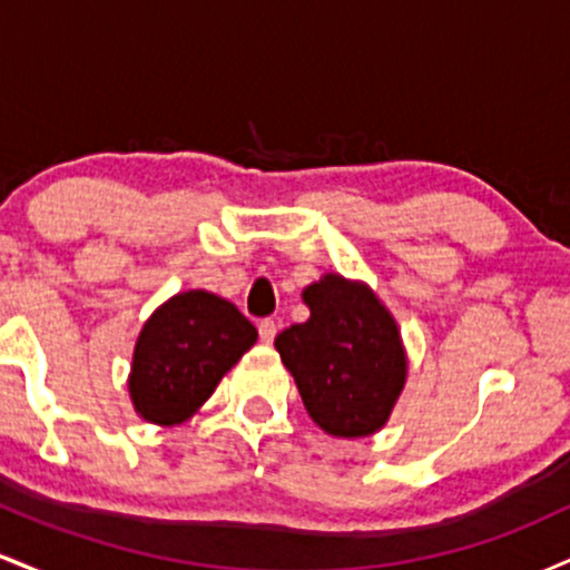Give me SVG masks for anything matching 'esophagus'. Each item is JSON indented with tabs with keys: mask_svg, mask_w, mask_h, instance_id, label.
I'll return each instance as SVG.
<instances>
[{
	"mask_svg": "<svg viewBox=\"0 0 570 570\" xmlns=\"http://www.w3.org/2000/svg\"><path fill=\"white\" fill-rule=\"evenodd\" d=\"M276 332H278V326L273 318H263V322H259V340H263V343H273Z\"/></svg>",
	"mask_w": 570,
	"mask_h": 570,
	"instance_id": "34e87169",
	"label": "esophagus"
}]
</instances>
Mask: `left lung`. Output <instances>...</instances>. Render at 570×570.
I'll return each instance as SVG.
<instances>
[{
	"instance_id": "obj_1",
	"label": "left lung",
	"mask_w": 570,
	"mask_h": 570,
	"mask_svg": "<svg viewBox=\"0 0 570 570\" xmlns=\"http://www.w3.org/2000/svg\"><path fill=\"white\" fill-rule=\"evenodd\" d=\"M311 318L276 337L307 415L332 436H367L389 421L407 364L391 313L364 284L324 276L303 292Z\"/></svg>"
}]
</instances>
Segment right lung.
I'll return each instance as SVG.
<instances>
[{
  "label": "right lung",
  "instance_id": "obj_1",
  "mask_svg": "<svg viewBox=\"0 0 570 570\" xmlns=\"http://www.w3.org/2000/svg\"><path fill=\"white\" fill-rule=\"evenodd\" d=\"M257 343V326L208 292L176 294L144 324L134 353L130 399L144 421L171 426L193 415Z\"/></svg>",
  "mask_w": 570,
  "mask_h": 570
}]
</instances>
